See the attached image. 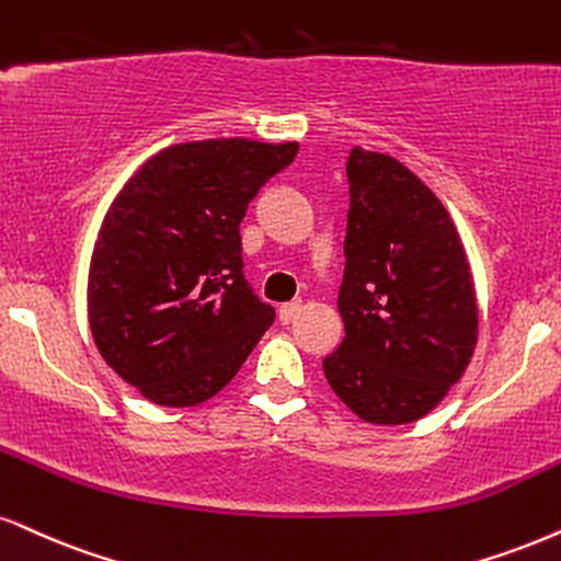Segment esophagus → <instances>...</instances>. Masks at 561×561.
Returning a JSON list of instances; mask_svg holds the SVG:
<instances>
[{
  "label": "esophagus",
  "mask_w": 561,
  "mask_h": 561,
  "mask_svg": "<svg viewBox=\"0 0 561 561\" xmlns=\"http://www.w3.org/2000/svg\"><path fill=\"white\" fill-rule=\"evenodd\" d=\"M301 314V301H291V304H283V307L278 309V317H280V322L283 324H288V322H294L296 317Z\"/></svg>",
  "instance_id": "obj_1"
}]
</instances>
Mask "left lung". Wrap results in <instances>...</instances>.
I'll use <instances>...</instances> for the list:
<instances>
[{
	"instance_id": "8db88e82",
	"label": "left lung",
	"mask_w": 561,
	"mask_h": 561,
	"mask_svg": "<svg viewBox=\"0 0 561 561\" xmlns=\"http://www.w3.org/2000/svg\"><path fill=\"white\" fill-rule=\"evenodd\" d=\"M345 270V337L322 362L335 396L371 424L426 416L466 371L479 312L466 249L445 205L396 158L354 148Z\"/></svg>"
}]
</instances>
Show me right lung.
Listing matches in <instances>:
<instances>
[{"label": "right lung", "mask_w": 561, "mask_h": 561, "mask_svg": "<svg viewBox=\"0 0 561 561\" xmlns=\"http://www.w3.org/2000/svg\"><path fill=\"white\" fill-rule=\"evenodd\" d=\"M296 150L239 137L171 145L108 207L90 260V330L153 403H205L273 324L275 309L244 278L239 224Z\"/></svg>", "instance_id": "right-lung-1"}]
</instances>
